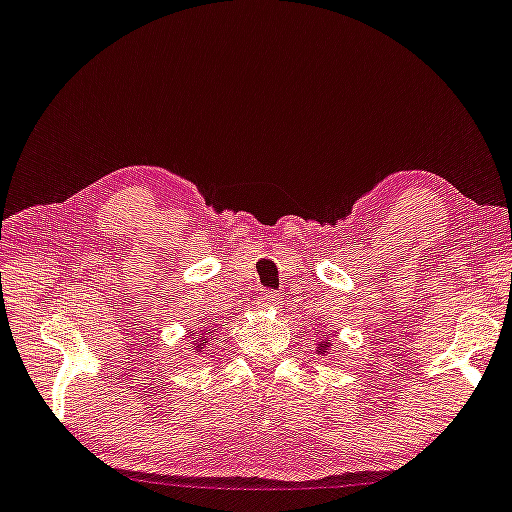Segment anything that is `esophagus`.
I'll list each match as a JSON object with an SVG mask.
<instances>
[{
	"label": "esophagus",
	"instance_id": "34e87169",
	"mask_svg": "<svg viewBox=\"0 0 512 512\" xmlns=\"http://www.w3.org/2000/svg\"><path fill=\"white\" fill-rule=\"evenodd\" d=\"M278 304H281V297L274 290H262L260 295H257V307L260 309H276Z\"/></svg>",
	"mask_w": 512,
	"mask_h": 512
}]
</instances>
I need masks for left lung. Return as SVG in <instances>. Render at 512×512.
Returning <instances> with one entry per match:
<instances>
[{
    "mask_svg": "<svg viewBox=\"0 0 512 512\" xmlns=\"http://www.w3.org/2000/svg\"><path fill=\"white\" fill-rule=\"evenodd\" d=\"M328 349H331V340H321L319 345H316V354H326Z\"/></svg>",
    "mask_w": 512,
    "mask_h": 512,
    "instance_id": "8db88e82",
    "label": "left lung"
}]
</instances>
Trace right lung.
<instances>
[{
	"label": "right lung",
	"mask_w": 512,
	"mask_h": 512,
	"mask_svg": "<svg viewBox=\"0 0 512 512\" xmlns=\"http://www.w3.org/2000/svg\"><path fill=\"white\" fill-rule=\"evenodd\" d=\"M217 331H219V323H208V326H203V331H198L191 338L193 349H196V352H203L212 340H217Z\"/></svg>",
	"instance_id": "obj_1"
}]
</instances>
